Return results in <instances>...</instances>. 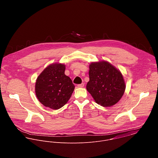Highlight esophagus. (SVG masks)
Instances as JSON below:
<instances>
[{
  "label": "esophagus",
  "instance_id": "34e87169",
  "mask_svg": "<svg viewBox=\"0 0 158 158\" xmlns=\"http://www.w3.org/2000/svg\"><path fill=\"white\" fill-rule=\"evenodd\" d=\"M85 86V84L84 83H81V84H80V85H78L77 86L78 88H83Z\"/></svg>",
  "mask_w": 158,
  "mask_h": 158
}]
</instances>
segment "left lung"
I'll list each match as a JSON object with an SVG mask.
<instances>
[{"label": "left lung", "instance_id": "left-lung-1", "mask_svg": "<svg viewBox=\"0 0 158 158\" xmlns=\"http://www.w3.org/2000/svg\"><path fill=\"white\" fill-rule=\"evenodd\" d=\"M89 75L86 89L97 104L110 107L120 100L125 83L120 71L111 64L105 61L91 63Z\"/></svg>", "mask_w": 158, "mask_h": 158}]
</instances>
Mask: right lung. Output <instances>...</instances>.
Wrapping results in <instances>:
<instances>
[{
	"label": "right lung",
	"mask_w": 158,
	"mask_h": 158,
	"mask_svg": "<svg viewBox=\"0 0 158 158\" xmlns=\"http://www.w3.org/2000/svg\"><path fill=\"white\" fill-rule=\"evenodd\" d=\"M63 64L49 65L37 78L35 93L38 100L46 107L58 110L66 105L73 93L75 86L64 74Z\"/></svg>",
	"instance_id": "1"
}]
</instances>
